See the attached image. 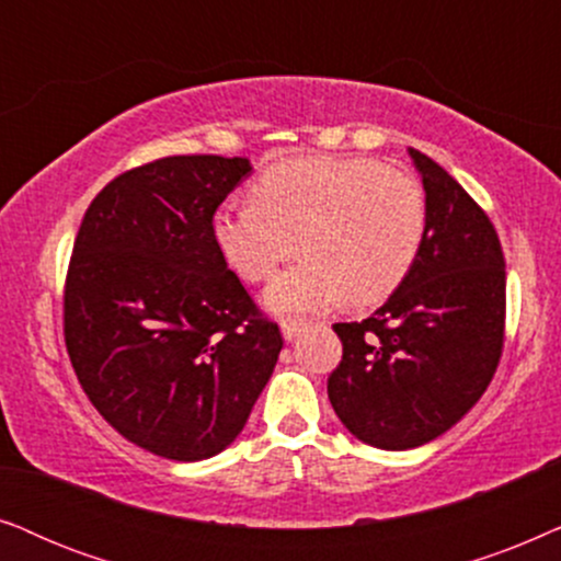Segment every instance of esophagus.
Here are the masks:
<instances>
[{"label": "esophagus", "instance_id": "esophagus-1", "mask_svg": "<svg viewBox=\"0 0 561 561\" xmlns=\"http://www.w3.org/2000/svg\"><path fill=\"white\" fill-rule=\"evenodd\" d=\"M302 331H305L302 320H285V323H282V339H285L287 343L295 341Z\"/></svg>", "mask_w": 561, "mask_h": 561}]
</instances>
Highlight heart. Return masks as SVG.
<instances>
[{"mask_svg": "<svg viewBox=\"0 0 561 561\" xmlns=\"http://www.w3.org/2000/svg\"><path fill=\"white\" fill-rule=\"evenodd\" d=\"M253 203L222 205L213 241L245 282H264L297 251L305 259L264 293L276 316L325 310L346 297H390L421 253L425 194L413 174L358 156H300L268 167Z\"/></svg>", "mask_w": 561, "mask_h": 561, "instance_id": "heart-1", "label": "heart"}]
</instances>
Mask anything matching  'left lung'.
Masks as SVG:
<instances>
[{
  "mask_svg": "<svg viewBox=\"0 0 561 561\" xmlns=\"http://www.w3.org/2000/svg\"><path fill=\"white\" fill-rule=\"evenodd\" d=\"M425 192L413 268L362 323H335L343 358L328 400L358 442L415 449L457 425L495 375L505 328V259L480 205L449 171L408 148Z\"/></svg>",
  "mask_w": 561,
  "mask_h": 561,
  "instance_id": "8db88e82",
  "label": "left lung"
}]
</instances>
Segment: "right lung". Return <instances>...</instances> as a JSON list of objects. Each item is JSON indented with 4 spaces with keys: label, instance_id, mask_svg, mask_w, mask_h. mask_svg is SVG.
Returning <instances> with one entry per match:
<instances>
[{
    "label": "right lung",
    "instance_id": "right-lung-1",
    "mask_svg": "<svg viewBox=\"0 0 561 561\" xmlns=\"http://www.w3.org/2000/svg\"><path fill=\"white\" fill-rule=\"evenodd\" d=\"M249 159L169 156L104 186L81 220L64 333L100 415L174 461L236 442L282 351L213 241V215Z\"/></svg>",
    "mask_w": 561,
    "mask_h": 561
}]
</instances>
